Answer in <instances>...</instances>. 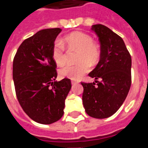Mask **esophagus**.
<instances>
[{
	"mask_svg": "<svg viewBox=\"0 0 148 148\" xmlns=\"http://www.w3.org/2000/svg\"><path fill=\"white\" fill-rule=\"evenodd\" d=\"M77 82H74V81H72V82H71V84H77Z\"/></svg>",
	"mask_w": 148,
	"mask_h": 148,
	"instance_id": "1",
	"label": "esophagus"
}]
</instances>
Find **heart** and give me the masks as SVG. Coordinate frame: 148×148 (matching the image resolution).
<instances>
[{
	"label": "heart",
	"instance_id": "obj_1",
	"mask_svg": "<svg viewBox=\"0 0 148 148\" xmlns=\"http://www.w3.org/2000/svg\"><path fill=\"white\" fill-rule=\"evenodd\" d=\"M66 46L69 49L77 50L76 64H67L60 70L59 74L62 77L71 80H79L90 70L91 65L99 62L101 56L100 47L88 34L82 32H74L65 36L63 42L56 39L52 49V56L58 66H63L66 61L65 51Z\"/></svg>",
	"mask_w": 148,
	"mask_h": 148
}]
</instances>
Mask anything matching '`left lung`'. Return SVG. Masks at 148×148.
<instances>
[{
	"label": "left lung",
	"mask_w": 148,
	"mask_h": 148,
	"mask_svg": "<svg viewBox=\"0 0 148 148\" xmlns=\"http://www.w3.org/2000/svg\"><path fill=\"white\" fill-rule=\"evenodd\" d=\"M99 37L101 56L88 75L95 83L82 82L83 105L87 114L96 119L111 116L120 108L131 85V56L121 37L103 25H92Z\"/></svg>",
	"instance_id": "8db88e82"
}]
</instances>
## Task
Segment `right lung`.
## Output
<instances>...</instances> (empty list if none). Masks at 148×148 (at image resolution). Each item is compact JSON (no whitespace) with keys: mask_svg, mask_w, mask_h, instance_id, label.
I'll use <instances>...</instances> for the list:
<instances>
[{"mask_svg":"<svg viewBox=\"0 0 148 148\" xmlns=\"http://www.w3.org/2000/svg\"><path fill=\"white\" fill-rule=\"evenodd\" d=\"M60 28L42 29L25 39L13 60L17 99L32 120L42 124L58 121L64 115L65 99L71 88L69 78L60 82L52 56Z\"/></svg>","mask_w":148,"mask_h":148,"instance_id":"obj_1","label":"right lung"}]
</instances>
